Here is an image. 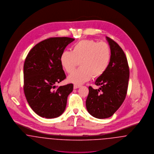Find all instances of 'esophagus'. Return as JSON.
<instances>
[{"label":"esophagus","instance_id":"34e87169","mask_svg":"<svg viewBox=\"0 0 154 154\" xmlns=\"http://www.w3.org/2000/svg\"><path fill=\"white\" fill-rule=\"evenodd\" d=\"M80 85H74V89H77V88H80Z\"/></svg>","mask_w":154,"mask_h":154}]
</instances>
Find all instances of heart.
I'll return each mask as SVG.
<instances>
[{"label": "heart", "mask_w": 154, "mask_h": 154, "mask_svg": "<svg viewBox=\"0 0 154 154\" xmlns=\"http://www.w3.org/2000/svg\"><path fill=\"white\" fill-rule=\"evenodd\" d=\"M111 50L106 43L83 40L75 44L73 51H65L60 57V63L67 73H71L80 62L81 69L71 74L68 80L75 84H83L102 75L110 64Z\"/></svg>", "instance_id": "b5f03b06"}]
</instances>
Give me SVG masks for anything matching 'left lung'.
Here are the masks:
<instances>
[{
  "label": "left lung",
  "instance_id": "1",
  "mask_svg": "<svg viewBox=\"0 0 154 154\" xmlns=\"http://www.w3.org/2000/svg\"><path fill=\"white\" fill-rule=\"evenodd\" d=\"M110 64L105 73L96 80L98 89L89 87L86 100L88 112L94 117L104 119L112 116L120 107L126 97L129 79V68L124 52L109 37Z\"/></svg>",
  "mask_w": 154,
  "mask_h": 154
}]
</instances>
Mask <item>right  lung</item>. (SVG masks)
Returning a JSON list of instances; mask_svg holds the SVG:
<instances>
[{"label":"right lung","mask_w":154,"mask_h":154,"mask_svg":"<svg viewBox=\"0 0 154 154\" xmlns=\"http://www.w3.org/2000/svg\"><path fill=\"white\" fill-rule=\"evenodd\" d=\"M73 38L51 37L35 45L23 65V91L30 107L42 117H58L66 109L67 96L73 89L69 84L57 87L66 79L60 57Z\"/></svg>","instance_id":"right-lung-1"}]
</instances>
